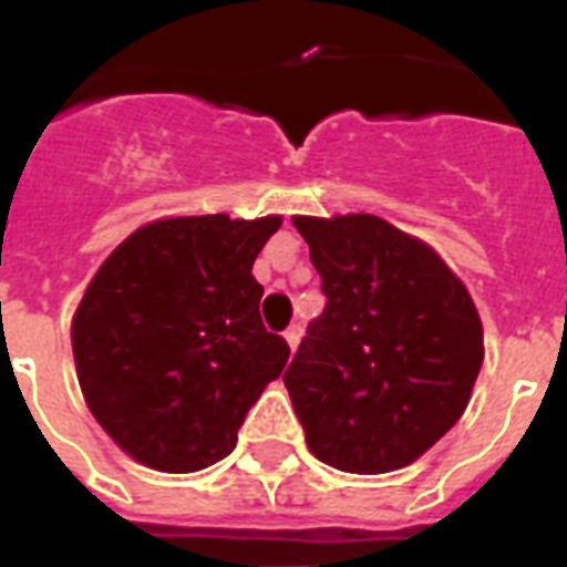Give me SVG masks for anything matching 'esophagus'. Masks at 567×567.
Masks as SVG:
<instances>
[{
    "label": "esophagus",
    "instance_id": "34e87169",
    "mask_svg": "<svg viewBox=\"0 0 567 567\" xmlns=\"http://www.w3.org/2000/svg\"><path fill=\"white\" fill-rule=\"evenodd\" d=\"M300 338H302L300 323H293V327L285 329V341H288V347H291V353L297 350V344H300Z\"/></svg>",
    "mask_w": 567,
    "mask_h": 567
}]
</instances>
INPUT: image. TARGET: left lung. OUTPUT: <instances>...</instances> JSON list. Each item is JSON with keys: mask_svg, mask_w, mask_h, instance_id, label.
<instances>
[{"mask_svg": "<svg viewBox=\"0 0 567 567\" xmlns=\"http://www.w3.org/2000/svg\"><path fill=\"white\" fill-rule=\"evenodd\" d=\"M327 306L285 388L309 450L347 474L423 456L462 417L483 364V323L450 267L373 214L293 217Z\"/></svg>", "mask_w": 567, "mask_h": 567, "instance_id": "8db88e82", "label": "left lung"}]
</instances>
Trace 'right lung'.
I'll return each mask as SVG.
<instances>
[{
  "label": "right lung",
  "mask_w": 567,
  "mask_h": 567,
  "mask_svg": "<svg viewBox=\"0 0 567 567\" xmlns=\"http://www.w3.org/2000/svg\"><path fill=\"white\" fill-rule=\"evenodd\" d=\"M279 217L155 220L120 244L73 318L79 385L141 465L190 474L229 456L291 347L258 315L252 261Z\"/></svg>",
  "instance_id": "add662e5"
}]
</instances>
